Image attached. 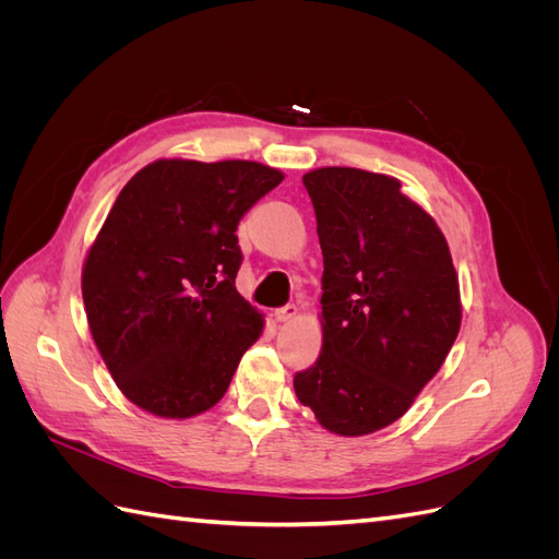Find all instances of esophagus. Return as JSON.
I'll list each match as a JSON object with an SVG mask.
<instances>
[{"label":"esophagus","instance_id":"esophagus-1","mask_svg":"<svg viewBox=\"0 0 559 559\" xmlns=\"http://www.w3.org/2000/svg\"><path fill=\"white\" fill-rule=\"evenodd\" d=\"M296 312H298V308H296V306H284V308H277V310L273 312V317H275L277 324H282V321H289V319H294V317H296Z\"/></svg>","mask_w":559,"mask_h":559}]
</instances>
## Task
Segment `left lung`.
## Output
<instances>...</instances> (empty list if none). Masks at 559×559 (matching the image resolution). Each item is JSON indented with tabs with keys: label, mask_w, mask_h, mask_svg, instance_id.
<instances>
[{
	"label": "left lung",
	"mask_w": 559,
	"mask_h": 559,
	"mask_svg": "<svg viewBox=\"0 0 559 559\" xmlns=\"http://www.w3.org/2000/svg\"><path fill=\"white\" fill-rule=\"evenodd\" d=\"M324 257L317 361L296 396L341 436L384 429L443 366L462 324L443 233L394 177L321 167L302 177Z\"/></svg>",
	"instance_id": "left-lung-1"
}]
</instances>
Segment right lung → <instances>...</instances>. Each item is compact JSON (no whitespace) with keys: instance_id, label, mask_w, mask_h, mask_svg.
<instances>
[{"instance_id":"add662e5","label":"right lung","mask_w":559,"mask_h":559,"mask_svg":"<svg viewBox=\"0 0 559 559\" xmlns=\"http://www.w3.org/2000/svg\"><path fill=\"white\" fill-rule=\"evenodd\" d=\"M282 179L253 160H156L118 193L81 292L111 378L146 413H205L257 343L263 317L235 289V230Z\"/></svg>"}]
</instances>
